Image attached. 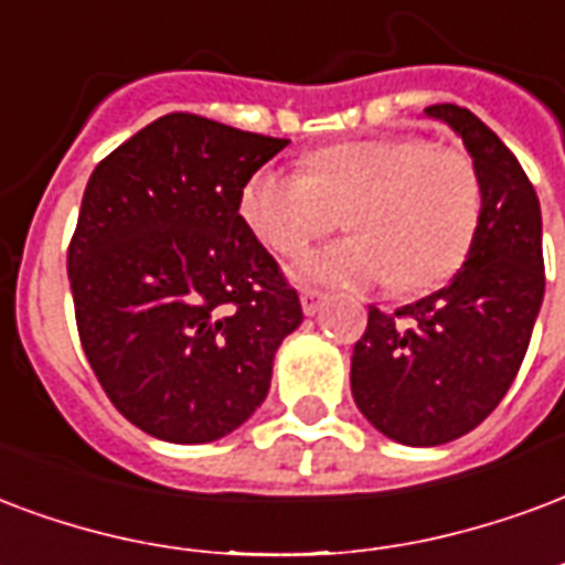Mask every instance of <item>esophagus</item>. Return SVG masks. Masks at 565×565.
<instances>
[{
    "label": "esophagus",
    "instance_id": "34e87169",
    "mask_svg": "<svg viewBox=\"0 0 565 565\" xmlns=\"http://www.w3.org/2000/svg\"><path fill=\"white\" fill-rule=\"evenodd\" d=\"M326 299H329V294H323V290H311V287H308V290H302V311L308 317H315L317 311L326 305Z\"/></svg>",
    "mask_w": 565,
    "mask_h": 565
}]
</instances>
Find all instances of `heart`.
Returning <instances> with one entry per match:
<instances>
[{
  "mask_svg": "<svg viewBox=\"0 0 565 565\" xmlns=\"http://www.w3.org/2000/svg\"><path fill=\"white\" fill-rule=\"evenodd\" d=\"M347 209L353 236L308 254L299 275L311 281H392L431 290L452 278L473 245L482 191L473 164L422 137H374L326 146L302 170L260 167L239 194L250 233L275 254H299L335 227Z\"/></svg>",
  "mask_w": 565,
  "mask_h": 565,
  "instance_id": "1",
  "label": "heart"
}]
</instances>
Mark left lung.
Returning <instances> with one entry per match:
<instances>
[{
	"mask_svg": "<svg viewBox=\"0 0 565 565\" xmlns=\"http://www.w3.org/2000/svg\"><path fill=\"white\" fill-rule=\"evenodd\" d=\"M473 158L482 209L467 260L437 294L395 315L367 308L353 347V401L380 434L440 446L473 431L512 386L545 296L542 212L518 158L458 104L425 107Z\"/></svg>",
	"mask_w": 565,
	"mask_h": 565,
	"instance_id": "left-lung-1",
	"label": "left lung"
}]
</instances>
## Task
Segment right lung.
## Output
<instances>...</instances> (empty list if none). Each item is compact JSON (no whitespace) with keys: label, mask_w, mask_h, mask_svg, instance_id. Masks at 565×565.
Here are the masks:
<instances>
[{"label":"right lung","mask_w":565,"mask_h":565,"mask_svg":"<svg viewBox=\"0 0 565 565\" xmlns=\"http://www.w3.org/2000/svg\"><path fill=\"white\" fill-rule=\"evenodd\" d=\"M287 143L167 113L89 177L68 248L77 329L113 407L158 440L236 431L302 323L239 215L248 177Z\"/></svg>","instance_id":"1"}]
</instances>
